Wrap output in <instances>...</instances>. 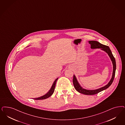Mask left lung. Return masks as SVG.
Wrapping results in <instances>:
<instances>
[{"label":"left lung","mask_w":125,"mask_h":125,"mask_svg":"<svg viewBox=\"0 0 125 125\" xmlns=\"http://www.w3.org/2000/svg\"><path fill=\"white\" fill-rule=\"evenodd\" d=\"M89 43L90 44L91 46V48L92 49H95V48H101L102 50L106 52L109 56L111 60L112 61L113 65V74H112V78L110 81L108 82V84L106 85L105 86H103L102 88H100L96 90H88L84 89H83L79 83H78L77 79L76 78L75 76L73 75V85L74 86L75 89L76 90V91H78V92L82 93L83 94L86 95H95L96 94H97L100 92L102 91H104L108 88L109 86L111 85L112 83L114 81L115 74V70H116V62L115 57L113 56L112 54L111 50L110 49L109 47L107 46L103 45L101 43H99V42L95 41H89Z\"/></svg>","instance_id":"1"}]
</instances>
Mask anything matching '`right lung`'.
Masks as SVG:
<instances>
[{"label":"right lung","instance_id":"obj_1","mask_svg":"<svg viewBox=\"0 0 125 125\" xmlns=\"http://www.w3.org/2000/svg\"><path fill=\"white\" fill-rule=\"evenodd\" d=\"M58 78L56 79L54 81L52 85V87H51V88L50 89V90L49 91L47 92L46 94L44 95L43 96H42L41 97H38V98H33V99H34V100H43V99H47V98L49 97L50 96H51L54 92L55 87V85H56V83L57 82V80H58Z\"/></svg>","mask_w":125,"mask_h":125}]
</instances>
